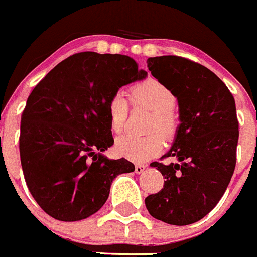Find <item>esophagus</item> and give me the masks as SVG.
<instances>
[{
  "label": "esophagus",
  "mask_w": 257,
  "mask_h": 257,
  "mask_svg": "<svg viewBox=\"0 0 257 257\" xmlns=\"http://www.w3.org/2000/svg\"><path fill=\"white\" fill-rule=\"evenodd\" d=\"M145 170H146V166H145V165H136V166H135V172H136L137 175L142 174Z\"/></svg>",
  "instance_id": "34e87169"
}]
</instances>
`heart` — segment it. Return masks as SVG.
<instances>
[{
  "instance_id": "heart-1",
  "label": "heart",
  "mask_w": 257,
  "mask_h": 257,
  "mask_svg": "<svg viewBox=\"0 0 257 257\" xmlns=\"http://www.w3.org/2000/svg\"><path fill=\"white\" fill-rule=\"evenodd\" d=\"M132 97L136 102L145 103L155 111L152 121V131H160L170 137L176 128V117L174 108L176 106V96L174 91L165 83L150 78L132 88ZM128 113V98L123 91H117L111 96L107 103V115L110 127L113 132H120L125 127ZM164 149V137L161 134L149 136H136L126 134L116 140L115 150L118 156L125 157L132 162L142 164L157 156Z\"/></svg>"
}]
</instances>
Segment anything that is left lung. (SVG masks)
Returning a JSON list of instances; mask_svg holds the SVG:
<instances>
[{"instance_id":"obj_1","label":"left lung","mask_w":257,"mask_h":257,"mask_svg":"<svg viewBox=\"0 0 257 257\" xmlns=\"http://www.w3.org/2000/svg\"><path fill=\"white\" fill-rule=\"evenodd\" d=\"M147 67L174 91L180 123L171 149L162 156L176 162L150 165L166 181L145 205L157 220L190 225L214 209L232 177L238 141L235 100L212 71L184 57H150Z\"/></svg>"}]
</instances>
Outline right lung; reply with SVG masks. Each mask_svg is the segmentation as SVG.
Listing matches in <instances>:
<instances>
[{"instance_id": "1", "label": "right lung", "mask_w": 257, "mask_h": 257, "mask_svg": "<svg viewBox=\"0 0 257 257\" xmlns=\"http://www.w3.org/2000/svg\"><path fill=\"white\" fill-rule=\"evenodd\" d=\"M147 77L126 55L80 52L52 68L29 96L21 117L20 157L30 192L60 221L97 212L113 180L135 171L125 159L102 154L113 145L111 96Z\"/></svg>"}]
</instances>
